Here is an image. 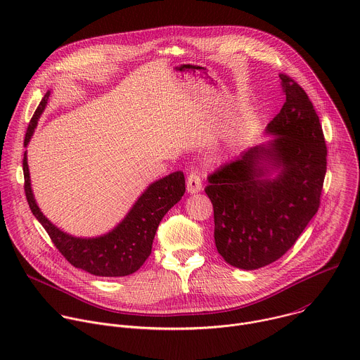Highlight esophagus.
<instances>
[{"instance_id":"34e87169","label":"esophagus","mask_w":360,"mask_h":360,"mask_svg":"<svg viewBox=\"0 0 360 360\" xmlns=\"http://www.w3.org/2000/svg\"><path fill=\"white\" fill-rule=\"evenodd\" d=\"M186 189L189 193H198L202 191V181L196 172H191L186 179Z\"/></svg>"}]
</instances>
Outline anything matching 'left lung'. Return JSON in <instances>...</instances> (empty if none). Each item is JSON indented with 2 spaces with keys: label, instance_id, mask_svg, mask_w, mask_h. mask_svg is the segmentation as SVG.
<instances>
[{
  "label": "left lung",
  "instance_id": "8db88e82",
  "mask_svg": "<svg viewBox=\"0 0 360 360\" xmlns=\"http://www.w3.org/2000/svg\"><path fill=\"white\" fill-rule=\"evenodd\" d=\"M281 112L268 124L266 143L208 176L215 245L232 266H266L293 246L319 210L326 143L319 117L303 88L285 74Z\"/></svg>",
  "mask_w": 360,
  "mask_h": 360
}]
</instances>
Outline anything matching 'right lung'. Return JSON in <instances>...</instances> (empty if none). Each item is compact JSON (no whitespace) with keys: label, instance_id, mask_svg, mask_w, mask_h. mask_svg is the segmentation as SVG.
Here are the masks:
<instances>
[{"label":"right lung","instance_id":"obj_1","mask_svg":"<svg viewBox=\"0 0 360 360\" xmlns=\"http://www.w3.org/2000/svg\"><path fill=\"white\" fill-rule=\"evenodd\" d=\"M49 95V91L44 95L30 121L24 146L28 145L37 128ZM22 168L25 196L32 215L45 228L51 240L71 265L95 276L120 278L136 272L150 255L160 222L185 193L184 172H172L152 182L112 231L95 238H77L57 228L41 212L31 189L27 150L24 152Z\"/></svg>","mask_w":360,"mask_h":360}]
</instances>
